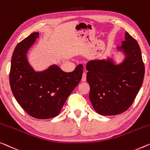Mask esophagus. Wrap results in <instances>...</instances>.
I'll list each match as a JSON object with an SVG mask.
<instances>
[{"label":"esophagus","instance_id":"esophagus-1","mask_svg":"<svg viewBox=\"0 0 150 150\" xmlns=\"http://www.w3.org/2000/svg\"><path fill=\"white\" fill-rule=\"evenodd\" d=\"M86 77H87L86 73H83V75H82V78H81V81H82L83 82H85V81H86Z\"/></svg>","mask_w":150,"mask_h":150}]
</instances>
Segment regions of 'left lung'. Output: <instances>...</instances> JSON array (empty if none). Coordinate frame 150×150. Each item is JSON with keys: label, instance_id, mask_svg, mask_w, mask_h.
Wrapping results in <instances>:
<instances>
[{"label": "left lung", "instance_id": "8db88e82", "mask_svg": "<svg viewBox=\"0 0 150 150\" xmlns=\"http://www.w3.org/2000/svg\"><path fill=\"white\" fill-rule=\"evenodd\" d=\"M118 49L126 55L121 64L115 65L108 59L90 61L86 65L89 100L101 115H117L126 111L144 81L145 67L137 40L126 32L125 40Z\"/></svg>", "mask_w": 150, "mask_h": 150}]
</instances>
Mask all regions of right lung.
Segmentation results:
<instances>
[{
    "label": "right lung",
    "instance_id": "1",
    "mask_svg": "<svg viewBox=\"0 0 150 150\" xmlns=\"http://www.w3.org/2000/svg\"><path fill=\"white\" fill-rule=\"evenodd\" d=\"M39 36L33 32L15 47L11 59L9 82L15 99L31 117L48 119L57 117L69 96L81 81L83 64L66 73L52 65L35 72L28 64L26 53Z\"/></svg>",
    "mask_w": 150,
    "mask_h": 150
}]
</instances>
